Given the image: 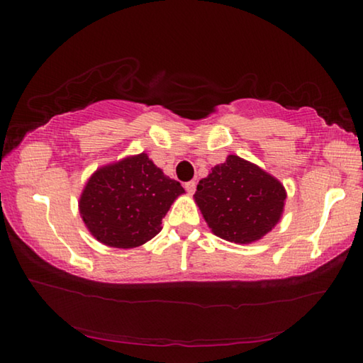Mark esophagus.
Listing matches in <instances>:
<instances>
[{
	"mask_svg": "<svg viewBox=\"0 0 363 363\" xmlns=\"http://www.w3.org/2000/svg\"><path fill=\"white\" fill-rule=\"evenodd\" d=\"M186 190H187V194H194L195 192V189H196V182L195 181H189V182H186Z\"/></svg>",
	"mask_w": 363,
	"mask_h": 363,
	"instance_id": "obj_1",
	"label": "esophagus"
}]
</instances>
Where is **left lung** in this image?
<instances>
[{"label":"left lung","mask_w":363,"mask_h":363,"mask_svg":"<svg viewBox=\"0 0 363 363\" xmlns=\"http://www.w3.org/2000/svg\"><path fill=\"white\" fill-rule=\"evenodd\" d=\"M194 200L214 235L248 245L280 223L286 190L257 164L229 155L199 182Z\"/></svg>","instance_id":"1"}]
</instances>
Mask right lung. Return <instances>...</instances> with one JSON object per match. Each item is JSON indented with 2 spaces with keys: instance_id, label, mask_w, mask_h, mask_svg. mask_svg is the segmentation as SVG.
I'll list each match as a JSON object with an SVG mask.
<instances>
[{
  "instance_id": "right-lung-1",
  "label": "right lung",
  "mask_w": 363,
  "mask_h": 363,
  "mask_svg": "<svg viewBox=\"0 0 363 363\" xmlns=\"http://www.w3.org/2000/svg\"><path fill=\"white\" fill-rule=\"evenodd\" d=\"M182 194L181 184L143 152L97 168L86 181L78 210L97 242L130 250L162 230V219Z\"/></svg>"
}]
</instances>
